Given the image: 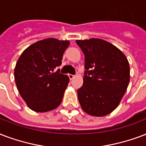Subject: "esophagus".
<instances>
[{
	"mask_svg": "<svg viewBox=\"0 0 146 146\" xmlns=\"http://www.w3.org/2000/svg\"><path fill=\"white\" fill-rule=\"evenodd\" d=\"M68 76H69V78H70V80H73V78L75 77V76L72 75V74H69Z\"/></svg>",
	"mask_w": 146,
	"mask_h": 146,
	"instance_id": "esophagus-1",
	"label": "esophagus"
}]
</instances>
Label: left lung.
<instances>
[{
  "label": "left lung",
  "instance_id": "obj_1",
  "mask_svg": "<svg viewBox=\"0 0 146 146\" xmlns=\"http://www.w3.org/2000/svg\"><path fill=\"white\" fill-rule=\"evenodd\" d=\"M85 55L83 84L77 90L83 110L104 116L119 104L130 80L129 64L124 53L112 43L98 38L77 40Z\"/></svg>",
  "mask_w": 146,
  "mask_h": 146
}]
</instances>
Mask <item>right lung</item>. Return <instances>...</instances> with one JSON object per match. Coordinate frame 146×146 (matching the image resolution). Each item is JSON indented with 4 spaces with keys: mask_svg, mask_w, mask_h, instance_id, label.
I'll list each match as a JSON object with an SVG mask.
<instances>
[{
    "mask_svg": "<svg viewBox=\"0 0 146 146\" xmlns=\"http://www.w3.org/2000/svg\"><path fill=\"white\" fill-rule=\"evenodd\" d=\"M70 41L47 38L37 41L22 53L14 69L21 97L31 110L44 113L57 108L68 85V76L54 72L61 65Z\"/></svg>",
    "mask_w": 146,
    "mask_h": 146,
    "instance_id": "right-lung-1",
    "label": "right lung"
}]
</instances>
